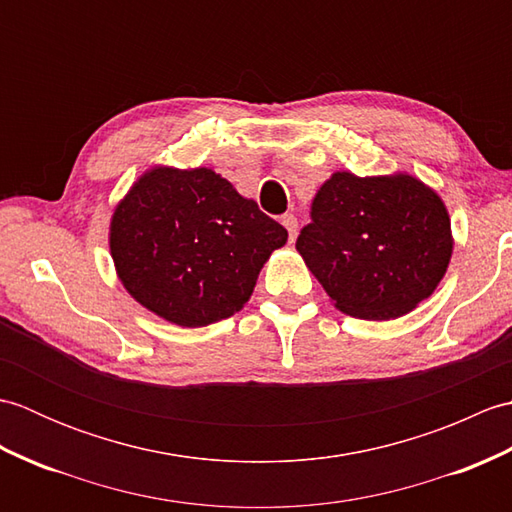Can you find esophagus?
Here are the masks:
<instances>
[{"label": "esophagus", "mask_w": 512, "mask_h": 512, "mask_svg": "<svg viewBox=\"0 0 512 512\" xmlns=\"http://www.w3.org/2000/svg\"><path fill=\"white\" fill-rule=\"evenodd\" d=\"M281 224L286 226V231H288V237H290V242H295V237H297V228H299V222H297V217L292 215V213H286V215H281Z\"/></svg>", "instance_id": "obj_1"}]
</instances>
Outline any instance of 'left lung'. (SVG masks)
<instances>
[{"mask_svg": "<svg viewBox=\"0 0 512 512\" xmlns=\"http://www.w3.org/2000/svg\"><path fill=\"white\" fill-rule=\"evenodd\" d=\"M310 217L297 250L336 308L352 317H402L447 273V206L407 173L358 178L336 171L314 195Z\"/></svg>", "mask_w": 512, "mask_h": 512, "instance_id": "1", "label": "left lung"}]
</instances>
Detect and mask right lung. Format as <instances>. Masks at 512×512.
Wrapping results in <instances>:
<instances>
[{
	"label": "right lung",
	"mask_w": 512,
	"mask_h": 512,
	"mask_svg": "<svg viewBox=\"0 0 512 512\" xmlns=\"http://www.w3.org/2000/svg\"><path fill=\"white\" fill-rule=\"evenodd\" d=\"M288 231L213 169L156 167L116 206L110 250L140 306L182 328L242 310Z\"/></svg>",
	"instance_id": "obj_1"
}]
</instances>
